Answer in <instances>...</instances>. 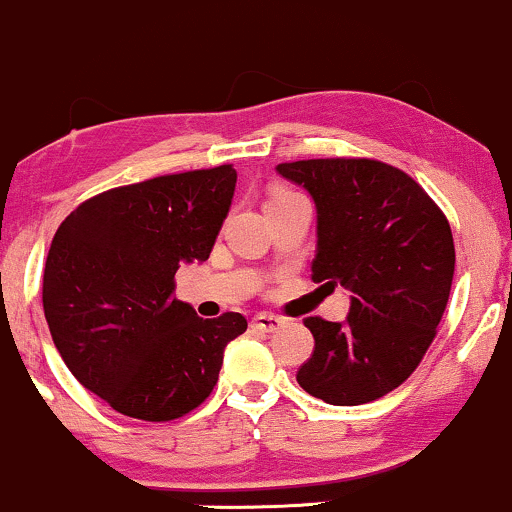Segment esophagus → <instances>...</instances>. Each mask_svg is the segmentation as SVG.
<instances>
[{
  "instance_id": "esophagus-1",
  "label": "esophagus",
  "mask_w": 512,
  "mask_h": 512,
  "mask_svg": "<svg viewBox=\"0 0 512 512\" xmlns=\"http://www.w3.org/2000/svg\"><path fill=\"white\" fill-rule=\"evenodd\" d=\"M281 322L284 320L272 313H260V315L252 317L250 325H252V330H257V332H274V330H279Z\"/></svg>"
}]
</instances>
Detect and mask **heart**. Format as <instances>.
<instances>
[{
  "mask_svg": "<svg viewBox=\"0 0 512 512\" xmlns=\"http://www.w3.org/2000/svg\"><path fill=\"white\" fill-rule=\"evenodd\" d=\"M281 195H289V192H281ZM276 197H279V195H276Z\"/></svg>",
  "mask_w": 512,
  "mask_h": 512,
  "instance_id": "heart-1",
  "label": "heart"
}]
</instances>
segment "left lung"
<instances>
[{
    "instance_id": "8db88e82",
    "label": "left lung",
    "mask_w": 512,
    "mask_h": 512,
    "mask_svg": "<svg viewBox=\"0 0 512 512\" xmlns=\"http://www.w3.org/2000/svg\"><path fill=\"white\" fill-rule=\"evenodd\" d=\"M276 173L315 202L313 281L354 293L344 322L303 320L315 349L298 385L337 407L380 399L436 337L455 274L450 223L419 182L373 158H310Z\"/></svg>"
}]
</instances>
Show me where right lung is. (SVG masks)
<instances>
[{"label": "right lung", "instance_id": "1", "mask_svg": "<svg viewBox=\"0 0 512 512\" xmlns=\"http://www.w3.org/2000/svg\"><path fill=\"white\" fill-rule=\"evenodd\" d=\"M233 166L161 175L79 204L52 238L43 310L86 390L120 414L173 421L214 390L240 313L204 320L173 296L182 262H204L236 192Z\"/></svg>", "mask_w": 512, "mask_h": 512}]
</instances>
